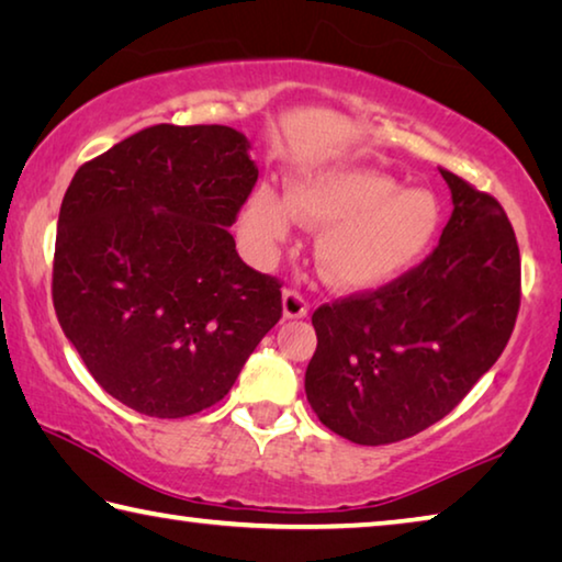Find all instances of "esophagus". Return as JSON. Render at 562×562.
<instances>
[{
    "mask_svg": "<svg viewBox=\"0 0 562 562\" xmlns=\"http://www.w3.org/2000/svg\"><path fill=\"white\" fill-rule=\"evenodd\" d=\"M307 312H310V304L297 290H284L282 292V315H284V319H302V317H307Z\"/></svg>",
    "mask_w": 562,
    "mask_h": 562,
    "instance_id": "esophagus-1",
    "label": "esophagus"
}]
</instances>
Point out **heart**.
Here are the masks:
<instances>
[{"label":"heart","mask_w":562,"mask_h":562,"mask_svg":"<svg viewBox=\"0 0 562 562\" xmlns=\"http://www.w3.org/2000/svg\"><path fill=\"white\" fill-rule=\"evenodd\" d=\"M297 217L325 227L317 265L341 290H372L402 278L429 252L441 227V205L424 188H402L374 168H327L290 186L252 190L243 207V237L255 252L284 243Z\"/></svg>","instance_id":"heart-1"}]
</instances>
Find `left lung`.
Returning <instances> with one entry per match:
<instances>
[{"instance_id":"8db88e82","label":"left lung","mask_w":562,"mask_h":562,"mask_svg":"<svg viewBox=\"0 0 562 562\" xmlns=\"http://www.w3.org/2000/svg\"><path fill=\"white\" fill-rule=\"evenodd\" d=\"M453 213L436 250L376 292L322 304L304 392L319 422L361 446L439 422L496 364L520 307L506 211L441 168Z\"/></svg>"}]
</instances>
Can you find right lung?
<instances>
[{"label":"right lung","instance_id":"add662e5","mask_svg":"<svg viewBox=\"0 0 562 562\" xmlns=\"http://www.w3.org/2000/svg\"><path fill=\"white\" fill-rule=\"evenodd\" d=\"M231 126H158L83 164L56 225L52 297L91 376L146 416L231 392L282 317L280 282L247 268L227 227L258 180Z\"/></svg>","mask_w":562,"mask_h":562}]
</instances>
